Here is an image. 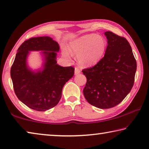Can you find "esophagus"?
Instances as JSON below:
<instances>
[{
	"mask_svg": "<svg viewBox=\"0 0 149 149\" xmlns=\"http://www.w3.org/2000/svg\"><path fill=\"white\" fill-rule=\"evenodd\" d=\"M81 73L80 70L79 68H75V75H78L79 74Z\"/></svg>",
	"mask_w": 149,
	"mask_h": 149,
	"instance_id": "esophagus-1",
	"label": "esophagus"
}]
</instances>
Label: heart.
Instances as JSON below:
<instances>
[{"label": "heart", "mask_w": 149, "mask_h": 149, "mask_svg": "<svg viewBox=\"0 0 149 149\" xmlns=\"http://www.w3.org/2000/svg\"><path fill=\"white\" fill-rule=\"evenodd\" d=\"M68 49L72 54L77 55V60L79 65L91 67L97 64L104 56L107 41L100 35L87 34L72 41ZM63 54L67 58L70 55L66 49L63 50Z\"/></svg>", "instance_id": "obj_1"}]
</instances>
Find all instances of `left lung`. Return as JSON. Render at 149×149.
I'll use <instances>...</instances> for the list:
<instances>
[{"label":"left lung","mask_w":149,"mask_h":149,"mask_svg":"<svg viewBox=\"0 0 149 149\" xmlns=\"http://www.w3.org/2000/svg\"><path fill=\"white\" fill-rule=\"evenodd\" d=\"M108 46L104 56L90 68L82 70L87 77L84 95L87 102L101 109L118 105L132 90L137 62L124 37L106 31Z\"/></svg>","instance_id":"8db88e82"}]
</instances>
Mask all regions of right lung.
<instances>
[{
	"label": "right lung",
	"instance_id": "right-lung-1",
	"mask_svg": "<svg viewBox=\"0 0 149 149\" xmlns=\"http://www.w3.org/2000/svg\"><path fill=\"white\" fill-rule=\"evenodd\" d=\"M59 45L49 37H33L17 49L10 70L14 92L20 101L33 110L46 111L55 107L65 83L74 76V68L57 64ZM31 51H41V69L33 70L27 64Z\"/></svg>",
	"mask_w": 149,
	"mask_h": 149
}]
</instances>
